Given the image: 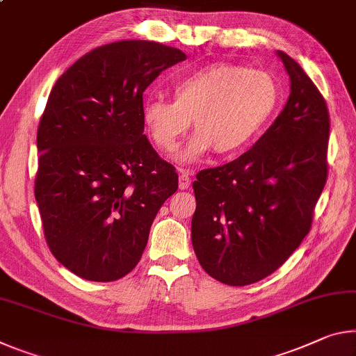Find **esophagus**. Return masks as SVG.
<instances>
[{
    "label": "esophagus",
    "instance_id": "obj_1",
    "mask_svg": "<svg viewBox=\"0 0 356 356\" xmlns=\"http://www.w3.org/2000/svg\"><path fill=\"white\" fill-rule=\"evenodd\" d=\"M190 185H191V174H190V171H187V169H182V171H180V176H179V188L187 190V188H190Z\"/></svg>",
    "mask_w": 356,
    "mask_h": 356
}]
</instances>
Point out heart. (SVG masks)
<instances>
[{
    "label": "heart",
    "instance_id": "b5f03b06",
    "mask_svg": "<svg viewBox=\"0 0 356 356\" xmlns=\"http://www.w3.org/2000/svg\"><path fill=\"white\" fill-rule=\"evenodd\" d=\"M279 104V87L264 71L211 65L174 83V101L160 97L143 103V122L155 147L169 154L193 120L196 133L179 161H195L212 149L236 155L249 147Z\"/></svg>",
    "mask_w": 356,
    "mask_h": 356
}]
</instances>
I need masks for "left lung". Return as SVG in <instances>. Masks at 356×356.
<instances>
[{
    "label": "left lung",
    "mask_w": 356,
    "mask_h": 356,
    "mask_svg": "<svg viewBox=\"0 0 356 356\" xmlns=\"http://www.w3.org/2000/svg\"><path fill=\"white\" fill-rule=\"evenodd\" d=\"M290 97L250 150L193 182L191 242L202 269L244 286L279 269L309 233L328 177L330 114L302 67L277 52Z\"/></svg>",
    "instance_id": "1"
}]
</instances>
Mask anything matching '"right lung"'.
Instances as JSON below:
<instances>
[{"instance_id": "add662e5", "label": "right lung", "mask_w": 356, "mask_h": 356, "mask_svg": "<svg viewBox=\"0 0 356 356\" xmlns=\"http://www.w3.org/2000/svg\"><path fill=\"white\" fill-rule=\"evenodd\" d=\"M187 58L150 41L93 49L60 76L38 128L35 196L50 252L79 277L131 273L176 169L144 134L143 93Z\"/></svg>"}]
</instances>
